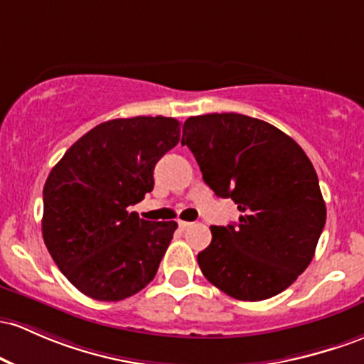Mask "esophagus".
<instances>
[{
    "mask_svg": "<svg viewBox=\"0 0 364 364\" xmlns=\"http://www.w3.org/2000/svg\"><path fill=\"white\" fill-rule=\"evenodd\" d=\"M178 226L181 228V230H188V228L193 226V223H190V221H178Z\"/></svg>",
    "mask_w": 364,
    "mask_h": 364,
    "instance_id": "esophagus-1",
    "label": "esophagus"
}]
</instances>
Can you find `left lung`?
<instances>
[{"label": "left lung", "instance_id": "obj_1", "mask_svg": "<svg viewBox=\"0 0 364 364\" xmlns=\"http://www.w3.org/2000/svg\"><path fill=\"white\" fill-rule=\"evenodd\" d=\"M181 145L214 193L242 213L235 225L210 226L213 242L197 255L203 277L238 301L289 289L313 261L326 221L304 150L278 127L233 112L186 119Z\"/></svg>", "mask_w": 364, "mask_h": 364}]
</instances>
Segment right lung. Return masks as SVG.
<instances>
[{
	"mask_svg": "<svg viewBox=\"0 0 364 364\" xmlns=\"http://www.w3.org/2000/svg\"><path fill=\"white\" fill-rule=\"evenodd\" d=\"M179 141L173 117L114 119L65 151L43 188V238L72 285L97 301L131 297L154 279L178 228L129 207L154 190V169Z\"/></svg>",
	"mask_w": 364,
	"mask_h": 364,
	"instance_id": "1",
	"label": "right lung"
}]
</instances>
